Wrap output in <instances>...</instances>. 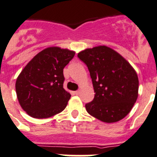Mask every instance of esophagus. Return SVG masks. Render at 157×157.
<instances>
[{"label": "esophagus", "mask_w": 157, "mask_h": 157, "mask_svg": "<svg viewBox=\"0 0 157 157\" xmlns=\"http://www.w3.org/2000/svg\"><path fill=\"white\" fill-rule=\"evenodd\" d=\"M74 93L76 94V95H79V94L80 93V91H79V90H78V91H76V92H75Z\"/></svg>", "instance_id": "obj_1"}]
</instances>
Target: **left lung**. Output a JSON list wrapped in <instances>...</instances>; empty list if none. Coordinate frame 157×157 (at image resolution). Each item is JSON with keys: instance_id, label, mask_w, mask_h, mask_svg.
<instances>
[{"instance_id": "obj_1", "label": "left lung", "mask_w": 157, "mask_h": 157, "mask_svg": "<svg viewBox=\"0 0 157 157\" xmlns=\"http://www.w3.org/2000/svg\"><path fill=\"white\" fill-rule=\"evenodd\" d=\"M86 64L95 97L85 105L92 116L106 123L117 122L130 112L138 96L139 80L127 60L107 46L88 48L77 54Z\"/></svg>"}]
</instances>
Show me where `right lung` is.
Returning a JSON list of instances; mask_svg holds the SVG:
<instances>
[{
    "label": "right lung",
    "instance_id": "1",
    "mask_svg": "<svg viewBox=\"0 0 157 157\" xmlns=\"http://www.w3.org/2000/svg\"><path fill=\"white\" fill-rule=\"evenodd\" d=\"M74 55L73 50L50 46L26 65L16 79V92L28 115L47 118L66 107L71 95L63 88V69Z\"/></svg>",
    "mask_w": 157,
    "mask_h": 157
}]
</instances>
